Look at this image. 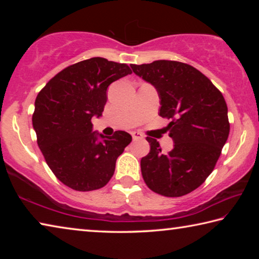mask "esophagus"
I'll return each instance as SVG.
<instances>
[{
	"instance_id": "1",
	"label": "esophagus",
	"mask_w": 259,
	"mask_h": 259,
	"mask_svg": "<svg viewBox=\"0 0 259 259\" xmlns=\"http://www.w3.org/2000/svg\"><path fill=\"white\" fill-rule=\"evenodd\" d=\"M131 136H133V139L134 140H138V139H143L144 138L143 135L139 134L138 131H133V133H131Z\"/></svg>"
}]
</instances>
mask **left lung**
I'll return each instance as SVG.
<instances>
[{
	"instance_id": "8db88e82",
	"label": "left lung",
	"mask_w": 259,
	"mask_h": 259,
	"mask_svg": "<svg viewBox=\"0 0 259 259\" xmlns=\"http://www.w3.org/2000/svg\"><path fill=\"white\" fill-rule=\"evenodd\" d=\"M136 75L155 88L160 116L174 140L169 153L147 137L150 153L140 160L146 185L157 194L182 196L202 184L216 165L230 134L227 105L221 91L191 65L172 60L130 65Z\"/></svg>"
}]
</instances>
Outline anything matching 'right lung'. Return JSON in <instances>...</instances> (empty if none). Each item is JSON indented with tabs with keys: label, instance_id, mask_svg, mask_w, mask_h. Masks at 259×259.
Returning <instances> with one entry per match:
<instances>
[{
	"label": "right lung",
	"instance_id": "1",
	"mask_svg": "<svg viewBox=\"0 0 259 259\" xmlns=\"http://www.w3.org/2000/svg\"><path fill=\"white\" fill-rule=\"evenodd\" d=\"M128 74V65L95 57L63 69L35 99L32 121L38 147L56 177L73 190L106 185L133 140L120 130L107 137L91 123L102 116L108 85Z\"/></svg>",
	"mask_w": 259,
	"mask_h": 259
}]
</instances>
